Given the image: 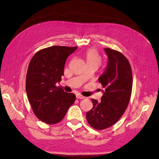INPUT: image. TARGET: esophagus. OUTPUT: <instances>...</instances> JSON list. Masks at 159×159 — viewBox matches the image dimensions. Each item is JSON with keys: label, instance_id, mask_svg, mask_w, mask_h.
Wrapping results in <instances>:
<instances>
[{"label": "esophagus", "instance_id": "esophagus-1", "mask_svg": "<svg viewBox=\"0 0 159 159\" xmlns=\"http://www.w3.org/2000/svg\"><path fill=\"white\" fill-rule=\"evenodd\" d=\"M76 98H77V99H85V98L84 97V96L81 95V94H77V95H76Z\"/></svg>", "mask_w": 159, "mask_h": 159}]
</instances>
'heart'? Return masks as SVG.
I'll return each mask as SVG.
<instances>
[{
  "instance_id": "heart-1",
  "label": "heart",
  "mask_w": 159,
  "mask_h": 159,
  "mask_svg": "<svg viewBox=\"0 0 159 159\" xmlns=\"http://www.w3.org/2000/svg\"><path fill=\"white\" fill-rule=\"evenodd\" d=\"M85 57L87 64H93L98 67L102 64V57L93 49H89L86 52Z\"/></svg>"
}]
</instances>
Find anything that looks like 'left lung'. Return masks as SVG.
Here are the masks:
<instances>
[{
  "instance_id": "1",
  "label": "left lung",
  "mask_w": 159,
  "mask_h": 159,
  "mask_svg": "<svg viewBox=\"0 0 159 159\" xmlns=\"http://www.w3.org/2000/svg\"><path fill=\"white\" fill-rule=\"evenodd\" d=\"M108 56L106 70L99 78L103 95L101 102L92 99L93 108L86 113L90 125L103 130L116 123L124 114L131 98L133 75L131 65L121 52L106 48Z\"/></svg>"
}]
</instances>
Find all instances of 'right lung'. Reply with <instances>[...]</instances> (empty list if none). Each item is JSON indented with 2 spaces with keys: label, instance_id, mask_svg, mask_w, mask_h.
Listing matches in <instances>:
<instances>
[{
  "label": "right lung",
  "instance_id": "right-lung-1",
  "mask_svg": "<svg viewBox=\"0 0 159 159\" xmlns=\"http://www.w3.org/2000/svg\"><path fill=\"white\" fill-rule=\"evenodd\" d=\"M78 47L54 46L37 52L28 65L26 91L33 112L49 125L64 119L75 100V95L57 87L64 75L66 61Z\"/></svg>",
  "mask_w": 159,
  "mask_h": 159
}]
</instances>
